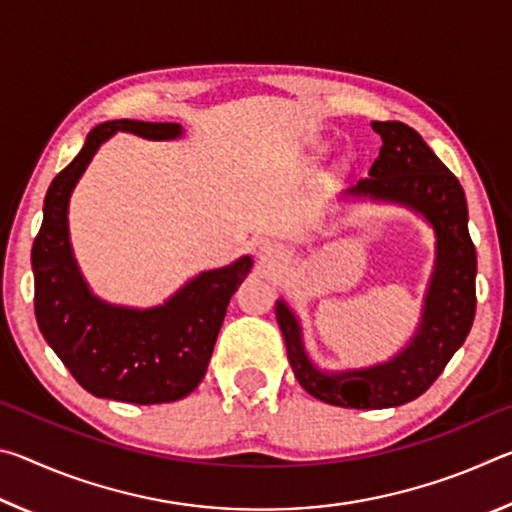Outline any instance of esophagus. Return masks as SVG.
I'll use <instances>...</instances> for the list:
<instances>
[{
  "label": "esophagus",
  "instance_id": "34e87169",
  "mask_svg": "<svg viewBox=\"0 0 512 512\" xmlns=\"http://www.w3.org/2000/svg\"><path fill=\"white\" fill-rule=\"evenodd\" d=\"M280 255V246L273 244V241H262L259 244V259H264V262H271V259H277Z\"/></svg>",
  "mask_w": 512,
  "mask_h": 512
}]
</instances>
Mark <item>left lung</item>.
Returning a JSON list of instances; mask_svg holds the SVG:
<instances>
[{"label":"left lung","mask_w":512,"mask_h":512,"mask_svg":"<svg viewBox=\"0 0 512 512\" xmlns=\"http://www.w3.org/2000/svg\"><path fill=\"white\" fill-rule=\"evenodd\" d=\"M372 128L384 142L379 158L370 176L361 178L348 194L402 203L420 212L436 230V268L424 298L420 332L388 363L329 375L309 361L291 309L282 300L275 305L300 386L316 400L343 409H388L420 397L467 339L476 311V248L467 232L461 183L411 126L372 121Z\"/></svg>","instance_id":"left-lung-1"}]
</instances>
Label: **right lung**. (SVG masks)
<instances>
[{
  "mask_svg": "<svg viewBox=\"0 0 512 512\" xmlns=\"http://www.w3.org/2000/svg\"><path fill=\"white\" fill-rule=\"evenodd\" d=\"M117 131L173 140L178 124L117 119L92 128L81 153L51 180L31 250L36 320L45 341L85 391L131 404L176 402L201 384L225 309L253 259L201 273L162 307L126 309L94 298L72 257L67 203L99 146Z\"/></svg>",
  "mask_w": 512,
  "mask_h": 512,
  "instance_id": "add662e5",
  "label": "right lung"
}]
</instances>
